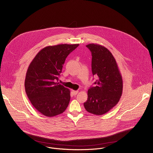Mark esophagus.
<instances>
[{
  "mask_svg": "<svg viewBox=\"0 0 153 153\" xmlns=\"http://www.w3.org/2000/svg\"><path fill=\"white\" fill-rule=\"evenodd\" d=\"M71 91H72V93L73 94V95H77V94H78V92H79V91H74V90H72Z\"/></svg>",
  "mask_w": 153,
  "mask_h": 153,
  "instance_id": "1",
  "label": "esophagus"
}]
</instances>
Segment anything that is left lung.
Masks as SVG:
<instances>
[{"label": "left lung", "instance_id": "obj_1", "mask_svg": "<svg viewBox=\"0 0 153 153\" xmlns=\"http://www.w3.org/2000/svg\"><path fill=\"white\" fill-rule=\"evenodd\" d=\"M92 55V72L97 77L88 91L83 105L89 113L101 115L109 112L118 103L123 92V79L117 62L110 51L98 44L86 45Z\"/></svg>", "mask_w": 153, "mask_h": 153}]
</instances>
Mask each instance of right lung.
Wrapping results in <instances>:
<instances>
[{"label":"right lung","instance_id":"1","mask_svg":"<svg viewBox=\"0 0 153 153\" xmlns=\"http://www.w3.org/2000/svg\"><path fill=\"white\" fill-rule=\"evenodd\" d=\"M79 45L44 47L29 66L25 82L26 93L33 106L45 116L59 115L69 104L70 90L58 82L67 57Z\"/></svg>","mask_w":153,"mask_h":153}]
</instances>
